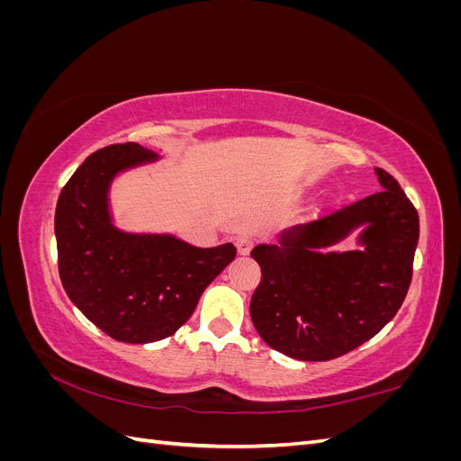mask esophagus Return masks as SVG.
<instances>
[{
    "label": "esophagus",
    "mask_w": 461,
    "mask_h": 461,
    "mask_svg": "<svg viewBox=\"0 0 461 461\" xmlns=\"http://www.w3.org/2000/svg\"><path fill=\"white\" fill-rule=\"evenodd\" d=\"M254 246H256V240L252 239V236H239V239H236V248H239V254H242V256L252 252Z\"/></svg>",
    "instance_id": "1"
}]
</instances>
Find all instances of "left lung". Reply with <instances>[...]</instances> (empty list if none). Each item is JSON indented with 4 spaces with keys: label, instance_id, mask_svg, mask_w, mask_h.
<instances>
[{
    "label": "left lung",
    "instance_id": "8db88e82",
    "mask_svg": "<svg viewBox=\"0 0 461 461\" xmlns=\"http://www.w3.org/2000/svg\"><path fill=\"white\" fill-rule=\"evenodd\" d=\"M384 190L261 244L252 258L261 283L252 323L273 350L300 361H329L373 339L406 300L420 240V215L393 175L375 169ZM367 224L364 253L321 255L319 247Z\"/></svg>",
    "mask_w": 461,
    "mask_h": 461
}]
</instances>
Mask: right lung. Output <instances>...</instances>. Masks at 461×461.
I'll return each mask as SVG.
<instances>
[{
	"label": "right lung",
	"mask_w": 461,
	"mask_h": 461,
	"mask_svg": "<svg viewBox=\"0 0 461 461\" xmlns=\"http://www.w3.org/2000/svg\"><path fill=\"white\" fill-rule=\"evenodd\" d=\"M158 156L134 142L94 151L55 207L59 276L67 296L107 337L148 344L171 337L236 248H196L175 236L127 234L111 225L107 188L119 171Z\"/></svg>",
	"instance_id": "add662e5"
}]
</instances>
